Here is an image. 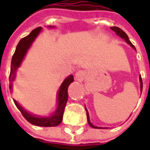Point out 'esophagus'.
Here are the masks:
<instances>
[{
	"mask_svg": "<svg viewBox=\"0 0 150 150\" xmlns=\"http://www.w3.org/2000/svg\"><path fill=\"white\" fill-rule=\"evenodd\" d=\"M84 77V72L83 71H78L75 74V78L77 79V80H82Z\"/></svg>",
	"mask_w": 150,
	"mask_h": 150,
	"instance_id": "esophagus-1",
	"label": "esophagus"
}]
</instances>
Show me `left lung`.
Segmentation results:
<instances>
[{"label": "left lung", "mask_w": 150, "mask_h": 150, "mask_svg": "<svg viewBox=\"0 0 150 150\" xmlns=\"http://www.w3.org/2000/svg\"><path fill=\"white\" fill-rule=\"evenodd\" d=\"M111 29L113 31H115L116 32V34L118 35V36H120V38H124V39L125 40V42L128 44H129L130 46H132V48H134L135 49V47H134V46L132 45V42L129 41V37H128V35L124 32V31L121 30V29H120L119 27H116V26H113V27H111ZM140 83H141V90H142V88H143V83H142V77L140 76ZM86 111H87V117H88V124H89V125L91 126V127H92V128H94V129H102V128H100V127H96V126H94L91 123V121H90V119H89V114H88V110L86 109Z\"/></svg>", "instance_id": "obj_1"}]
</instances>
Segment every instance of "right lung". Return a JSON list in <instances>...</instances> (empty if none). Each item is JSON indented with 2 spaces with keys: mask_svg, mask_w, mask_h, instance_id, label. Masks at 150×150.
<instances>
[{
  "mask_svg": "<svg viewBox=\"0 0 150 150\" xmlns=\"http://www.w3.org/2000/svg\"><path fill=\"white\" fill-rule=\"evenodd\" d=\"M41 30H42V27H38L34 29V30L31 31V33L28 36L21 38L20 42H18V46L16 47V50L12 58L11 70H10L9 79H8L9 82L12 83L14 80L17 69L20 67L25 54L27 52L28 49L30 48L32 42L38 35ZM73 81H74L73 75L68 76L63 81L61 87L59 88V93H58V104H59L58 108L55 112L50 117H41V116H34L30 113L27 112L17 101L13 100L14 104L19 109V111L21 112L22 116H24L25 119L34 125L41 126V127H54V126L59 125V124L62 122L65 106L67 102V99H68L67 88H68L70 83ZM9 88H12V84L9 86Z\"/></svg>",
  "mask_w": 150,
  "mask_h": 150,
  "instance_id": "right-lung-1",
  "label": "right lung"
}]
</instances>
